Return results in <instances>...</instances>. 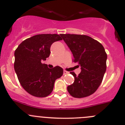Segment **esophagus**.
Listing matches in <instances>:
<instances>
[{
	"instance_id": "34e87169",
	"label": "esophagus",
	"mask_w": 125,
	"mask_h": 125,
	"mask_svg": "<svg viewBox=\"0 0 125 125\" xmlns=\"http://www.w3.org/2000/svg\"><path fill=\"white\" fill-rule=\"evenodd\" d=\"M68 73H69V72H66V71H65V70L63 71V74H64V75H65V74H67Z\"/></svg>"
}]
</instances>
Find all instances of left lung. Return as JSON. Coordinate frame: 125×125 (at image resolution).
Wrapping results in <instances>:
<instances>
[{
    "label": "left lung",
    "mask_w": 125,
    "mask_h": 125,
    "mask_svg": "<svg viewBox=\"0 0 125 125\" xmlns=\"http://www.w3.org/2000/svg\"><path fill=\"white\" fill-rule=\"evenodd\" d=\"M60 36L72 52L74 62L78 63L81 70L78 76L70 72L74 81L67 87V90L76 98L89 96L99 87L105 73L107 55L103 45L86 35Z\"/></svg>",
    "instance_id": "1"
}]
</instances>
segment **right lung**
<instances>
[{
  "label": "right lung",
  "instance_id": "add662e5",
  "mask_svg": "<svg viewBox=\"0 0 125 125\" xmlns=\"http://www.w3.org/2000/svg\"><path fill=\"white\" fill-rule=\"evenodd\" d=\"M62 39L56 34L35 35L23 41L15 50V73L22 87L31 95L47 97L53 91L55 80L63 75L60 66L49 68L41 63L49 57L52 44Z\"/></svg>",
  "mask_w": 125,
  "mask_h": 125
}]
</instances>
